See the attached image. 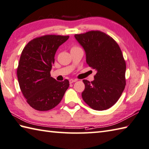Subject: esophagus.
Listing matches in <instances>:
<instances>
[{"mask_svg": "<svg viewBox=\"0 0 149 149\" xmlns=\"http://www.w3.org/2000/svg\"><path fill=\"white\" fill-rule=\"evenodd\" d=\"M77 81V79H70V80H69V83L72 84L73 82H75V81Z\"/></svg>", "mask_w": 149, "mask_h": 149, "instance_id": "1", "label": "esophagus"}]
</instances>
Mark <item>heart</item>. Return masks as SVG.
Listing matches in <instances>:
<instances>
[{"instance_id": "1", "label": "heart", "mask_w": 149, "mask_h": 149, "mask_svg": "<svg viewBox=\"0 0 149 149\" xmlns=\"http://www.w3.org/2000/svg\"><path fill=\"white\" fill-rule=\"evenodd\" d=\"M77 48H78V47H73V48H72V49H77Z\"/></svg>"}]
</instances>
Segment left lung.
Here are the masks:
<instances>
[{"instance_id":"1","label":"left lung","mask_w":149,"mask_h":149,"mask_svg":"<svg viewBox=\"0 0 149 149\" xmlns=\"http://www.w3.org/2000/svg\"><path fill=\"white\" fill-rule=\"evenodd\" d=\"M86 53V62L96 74L91 82L83 80L84 101L96 111L114 105L125 86L126 64L119 45L111 36L99 31L75 35Z\"/></svg>"}]
</instances>
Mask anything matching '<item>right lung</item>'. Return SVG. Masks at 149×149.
Returning a JSON list of instances; mask_svg holds the SVG:
<instances>
[{
  "instance_id": "obj_1",
  "label": "right lung",
  "mask_w": 149,
  "mask_h": 149,
  "mask_svg": "<svg viewBox=\"0 0 149 149\" xmlns=\"http://www.w3.org/2000/svg\"><path fill=\"white\" fill-rule=\"evenodd\" d=\"M69 37L45 35L33 39L24 48L17 69L18 81L27 102L36 110L56 107L68 89V80L56 81L50 71L57 49Z\"/></svg>"
}]
</instances>
